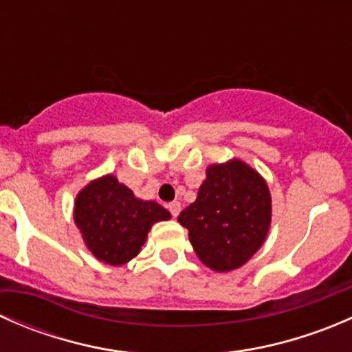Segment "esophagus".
<instances>
[{
  "mask_svg": "<svg viewBox=\"0 0 352 352\" xmlns=\"http://www.w3.org/2000/svg\"><path fill=\"white\" fill-rule=\"evenodd\" d=\"M168 211L172 212V216L173 218H177V216H179V212H180V202L179 201H172L168 204Z\"/></svg>",
  "mask_w": 352,
  "mask_h": 352,
  "instance_id": "obj_1",
  "label": "esophagus"
}]
</instances>
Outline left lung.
I'll return each mask as SVG.
<instances>
[{"mask_svg": "<svg viewBox=\"0 0 352 352\" xmlns=\"http://www.w3.org/2000/svg\"><path fill=\"white\" fill-rule=\"evenodd\" d=\"M202 264L226 272L243 265L271 225L267 184L240 160L206 170L197 199L179 214Z\"/></svg>", "mask_w": 352, "mask_h": 352, "instance_id": "8db88e82", "label": "left lung"}]
</instances>
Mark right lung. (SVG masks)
Returning <instances> with one entry per match:
<instances>
[{"instance_id": "1", "label": "right lung", "mask_w": 352, "mask_h": 352, "mask_svg": "<svg viewBox=\"0 0 352 352\" xmlns=\"http://www.w3.org/2000/svg\"><path fill=\"white\" fill-rule=\"evenodd\" d=\"M170 212L155 201H141L113 175L88 184L74 202V223L98 261L122 265L136 257L151 225Z\"/></svg>"}]
</instances>
